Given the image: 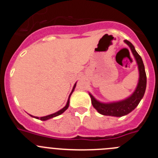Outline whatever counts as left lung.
<instances>
[{
  "label": "left lung",
  "mask_w": 158,
  "mask_h": 158,
  "mask_svg": "<svg viewBox=\"0 0 158 158\" xmlns=\"http://www.w3.org/2000/svg\"><path fill=\"white\" fill-rule=\"evenodd\" d=\"M124 42L131 48V52L133 54L137 64H138L139 71V83H138V85L132 95H131L128 98L120 100V101L102 103L94 98V96L91 93H89V96L91 97L92 104L95 109H96V111L101 115L115 117H121L127 115L139 105V102L141 101L145 94L146 88V71H145L144 64H143L140 55L135 51L133 44L128 40H124Z\"/></svg>",
  "instance_id": "8db88e82"
}]
</instances>
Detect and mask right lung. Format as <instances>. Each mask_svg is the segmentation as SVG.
Returning <instances> with one entry per match:
<instances>
[{
	"instance_id": "1",
	"label": "right lung",
	"mask_w": 158,
	"mask_h": 158,
	"mask_svg": "<svg viewBox=\"0 0 158 158\" xmlns=\"http://www.w3.org/2000/svg\"><path fill=\"white\" fill-rule=\"evenodd\" d=\"M76 84H77V83H75L74 86H73V90H72V92H71V93H70V94H69V99H68V100H67L66 105H65V107H63V108H62V109H61V110H59V111H57V112L54 113V114H51V115H47V116H43V117H40V118H39V117L33 116V115H30L31 116V117H34V118H38V119H40V120L45 121V120H47V119H50V118H54V117H56V116H58V115H61V114H62V113H63L64 111H65V110H66L67 108H68V107H69V98H70V96H71V94H72V93H73V90H74L75 87H76Z\"/></svg>"
}]
</instances>
